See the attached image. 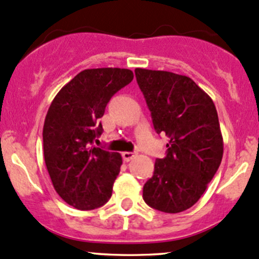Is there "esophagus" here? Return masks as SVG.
Listing matches in <instances>:
<instances>
[{"instance_id":"esophagus-1","label":"esophagus","mask_w":259,"mask_h":259,"mask_svg":"<svg viewBox=\"0 0 259 259\" xmlns=\"http://www.w3.org/2000/svg\"><path fill=\"white\" fill-rule=\"evenodd\" d=\"M136 155H137V153L136 152H123L122 153V158H123L124 162H130V160H132Z\"/></svg>"}]
</instances>
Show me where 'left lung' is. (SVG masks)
Masks as SVG:
<instances>
[{"instance_id":"8db88e82","label":"left lung","mask_w":259,"mask_h":259,"mask_svg":"<svg viewBox=\"0 0 259 259\" xmlns=\"http://www.w3.org/2000/svg\"><path fill=\"white\" fill-rule=\"evenodd\" d=\"M157 133L170 138L143 186L147 205L166 213L193 206L206 190L224 154L218 111L190 77L163 70H135Z\"/></svg>"}]
</instances>
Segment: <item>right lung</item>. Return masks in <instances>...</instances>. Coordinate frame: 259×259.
<instances>
[{
  "instance_id": "add662e5",
  "label": "right lung",
  "mask_w": 259,
  "mask_h": 259,
  "mask_svg": "<svg viewBox=\"0 0 259 259\" xmlns=\"http://www.w3.org/2000/svg\"><path fill=\"white\" fill-rule=\"evenodd\" d=\"M132 80L128 69H86L62 88L49 107L44 160L58 195L77 210L102 206L112 195L122 157L93 143L104 131L100 118L108 101Z\"/></svg>"
}]
</instances>
